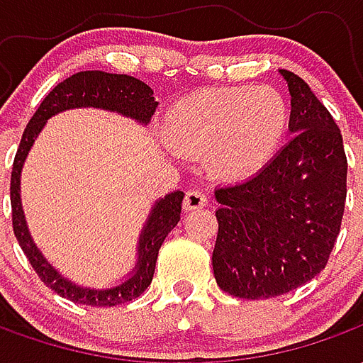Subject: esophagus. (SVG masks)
Listing matches in <instances>:
<instances>
[{
	"label": "esophagus",
	"mask_w": 363,
	"mask_h": 363,
	"mask_svg": "<svg viewBox=\"0 0 363 363\" xmlns=\"http://www.w3.org/2000/svg\"><path fill=\"white\" fill-rule=\"evenodd\" d=\"M182 206H184V210H189V212H192V210H200V208H206V206H208V196H206L204 192L192 189L186 192Z\"/></svg>",
	"instance_id": "34e87169"
}]
</instances>
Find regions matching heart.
Segmentation results:
<instances>
[{
  "label": "heart",
  "mask_w": 363,
  "mask_h": 363,
  "mask_svg": "<svg viewBox=\"0 0 363 363\" xmlns=\"http://www.w3.org/2000/svg\"><path fill=\"white\" fill-rule=\"evenodd\" d=\"M289 106L272 87L204 89L174 103L165 138L177 153L204 157L208 171L239 181L259 173L288 132Z\"/></svg>",
  "instance_id": "obj_1"
}]
</instances>
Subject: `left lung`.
Returning a JSON list of instances; mask_svg holds the SVG:
<instances>
[{
	"label": "left lung",
	"mask_w": 363,
	"mask_h": 363,
	"mask_svg": "<svg viewBox=\"0 0 363 363\" xmlns=\"http://www.w3.org/2000/svg\"><path fill=\"white\" fill-rule=\"evenodd\" d=\"M280 74L291 95V140L257 174L216 189L213 276L243 299L288 294L327 267L346 202L340 130L301 77Z\"/></svg>",
	"instance_id": "left-lung-1"
}]
</instances>
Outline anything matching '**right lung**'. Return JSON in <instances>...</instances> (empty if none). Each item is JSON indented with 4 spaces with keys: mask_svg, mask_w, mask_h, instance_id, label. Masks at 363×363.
<instances>
[{
    "mask_svg": "<svg viewBox=\"0 0 363 363\" xmlns=\"http://www.w3.org/2000/svg\"><path fill=\"white\" fill-rule=\"evenodd\" d=\"M157 101L153 99V91L132 75L124 74H106V72H79L58 83L54 89L44 96L38 111L28 120L25 134L21 138L19 150L13 161L11 171V210H13V231L19 241L21 249L27 255L28 262L33 264L38 278L54 289L58 296L66 297L74 303L91 305V307H112V305L126 303L135 297H140L147 289L153 280L155 262L161 245L171 229L181 221L182 210V190H174L167 196L159 198L151 208L150 216L145 220L140 239H138V260H135L132 272L124 280L112 286V288H87L79 286L58 268H54L46 260L43 251L38 249L30 237L27 228L23 204H21V171L27 161V155L33 143L43 132L46 122L60 112L72 111V108H101V111L118 112L122 116L135 120L138 124L147 126L151 116L157 108Z\"/></svg>",
    "mask_w": 363,
    "mask_h": 363,
    "instance_id": "add662e5",
    "label": "right lung"
}]
</instances>
